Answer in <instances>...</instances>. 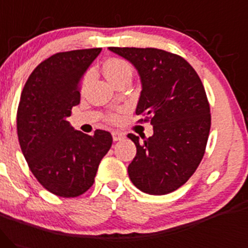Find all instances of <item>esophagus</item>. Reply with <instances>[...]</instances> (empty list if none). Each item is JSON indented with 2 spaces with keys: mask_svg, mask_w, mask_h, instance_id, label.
I'll list each match as a JSON object with an SVG mask.
<instances>
[{
  "mask_svg": "<svg viewBox=\"0 0 248 248\" xmlns=\"http://www.w3.org/2000/svg\"><path fill=\"white\" fill-rule=\"evenodd\" d=\"M124 138V135L121 132H112V139L113 141H118V140H122V139Z\"/></svg>",
  "mask_w": 248,
  "mask_h": 248,
  "instance_id": "1",
  "label": "esophagus"
}]
</instances>
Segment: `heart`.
<instances>
[{
	"mask_svg": "<svg viewBox=\"0 0 248 248\" xmlns=\"http://www.w3.org/2000/svg\"><path fill=\"white\" fill-rule=\"evenodd\" d=\"M103 71H104L105 77L110 80L111 83H115L117 79L122 78L125 76H132V66L129 62L122 58H109L103 64ZM108 121L111 123H117L119 121V116L117 113H111L108 117Z\"/></svg>",
	"mask_w": 248,
	"mask_h": 248,
	"instance_id": "obj_1",
	"label": "heart"
}]
</instances>
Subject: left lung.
<instances>
[{
	"instance_id": "obj_1",
	"label": "left lung",
	"mask_w": 248,
	"mask_h": 248,
	"mask_svg": "<svg viewBox=\"0 0 248 248\" xmlns=\"http://www.w3.org/2000/svg\"><path fill=\"white\" fill-rule=\"evenodd\" d=\"M111 51L131 62L141 80L136 113L150 122L154 136L129 133L137 154L127 168L136 187L155 196L184 185L204 157L211 127L205 88L187 61L155 48H117Z\"/></svg>"
}]
</instances>
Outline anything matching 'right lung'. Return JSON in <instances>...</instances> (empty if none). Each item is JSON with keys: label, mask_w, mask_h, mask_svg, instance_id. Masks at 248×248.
I'll list each match as a JSON object with an SVG mask.
<instances>
[{"label": "right lung", "mask_w": 248, "mask_h": 248, "mask_svg": "<svg viewBox=\"0 0 248 248\" xmlns=\"http://www.w3.org/2000/svg\"><path fill=\"white\" fill-rule=\"evenodd\" d=\"M102 48L57 52L38 64L21 93L17 136L28 166L40 184L63 198L87 192L112 144L110 132L93 136L68 122L79 104L80 80Z\"/></svg>", "instance_id": "right-lung-1"}]
</instances>
